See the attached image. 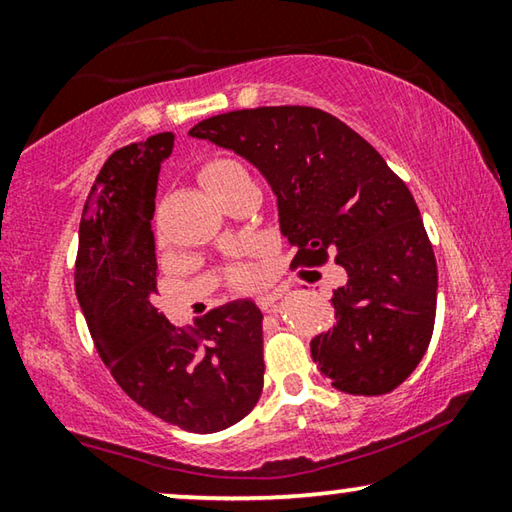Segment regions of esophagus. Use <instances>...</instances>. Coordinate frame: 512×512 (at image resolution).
I'll return each mask as SVG.
<instances>
[{
  "label": "esophagus",
  "mask_w": 512,
  "mask_h": 512,
  "mask_svg": "<svg viewBox=\"0 0 512 512\" xmlns=\"http://www.w3.org/2000/svg\"><path fill=\"white\" fill-rule=\"evenodd\" d=\"M278 303H280V294H269V296H262L257 300L259 310H262L264 314H271L278 310Z\"/></svg>",
  "instance_id": "34e87169"
}]
</instances>
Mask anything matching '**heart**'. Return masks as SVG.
<instances>
[{"label":"heart","mask_w":512,"mask_h":512,"mask_svg":"<svg viewBox=\"0 0 512 512\" xmlns=\"http://www.w3.org/2000/svg\"><path fill=\"white\" fill-rule=\"evenodd\" d=\"M239 175H246V168H243L237 159L230 157H218L207 161V164L198 170L200 184L205 186L212 196ZM232 282L237 287H250L255 282V271L250 269V266H237V269L232 271Z\"/></svg>","instance_id":"heart-1"}]
</instances>
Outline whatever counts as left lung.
I'll use <instances>...</instances> for the list:
<instances>
[{"label": "left lung", "instance_id": "8db88e82", "mask_svg": "<svg viewBox=\"0 0 512 512\" xmlns=\"http://www.w3.org/2000/svg\"><path fill=\"white\" fill-rule=\"evenodd\" d=\"M191 136L255 164L278 196L291 269H346L332 294L337 326L312 360L339 392L378 396L424 358L435 326L437 264L417 202L373 145L314 107H257L200 120Z\"/></svg>", "mask_w": 512, "mask_h": 512}]
</instances>
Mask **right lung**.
Segmentation results:
<instances>
[{
    "instance_id": "obj_1",
    "label": "right lung",
    "mask_w": 512,
    "mask_h": 512,
    "mask_svg": "<svg viewBox=\"0 0 512 512\" xmlns=\"http://www.w3.org/2000/svg\"><path fill=\"white\" fill-rule=\"evenodd\" d=\"M173 134L125 145L104 161L79 223L75 291L111 376L166 424L216 433L255 408L264 387L259 307L237 300L175 328L157 307L154 196Z\"/></svg>"
}]
</instances>
